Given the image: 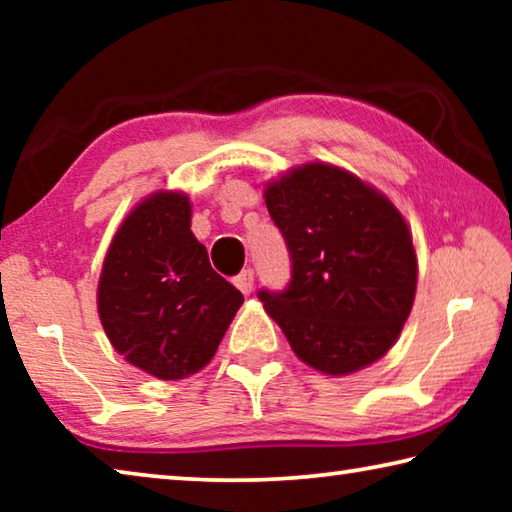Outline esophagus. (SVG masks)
Instances as JSON below:
<instances>
[{"label": "esophagus", "mask_w": 512, "mask_h": 512, "mask_svg": "<svg viewBox=\"0 0 512 512\" xmlns=\"http://www.w3.org/2000/svg\"><path fill=\"white\" fill-rule=\"evenodd\" d=\"M235 284L239 287V291L244 293V296L253 293V287H255V271H253V268H244V271H241L235 277Z\"/></svg>", "instance_id": "esophagus-1"}]
</instances>
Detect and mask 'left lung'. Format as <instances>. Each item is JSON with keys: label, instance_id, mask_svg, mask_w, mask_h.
Masks as SVG:
<instances>
[{"label": "left lung", "instance_id": "8db88e82", "mask_svg": "<svg viewBox=\"0 0 512 512\" xmlns=\"http://www.w3.org/2000/svg\"><path fill=\"white\" fill-rule=\"evenodd\" d=\"M268 214L289 248L287 289L257 298L293 352L348 375L391 350L418 280L411 232L395 205L357 176L311 162L271 183Z\"/></svg>", "mask_w": 512, "mask_h": 512}]
</instances>
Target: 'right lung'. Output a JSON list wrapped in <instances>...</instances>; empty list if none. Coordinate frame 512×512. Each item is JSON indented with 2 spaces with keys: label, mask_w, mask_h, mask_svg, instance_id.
I'll list each match as a JSON object with an SVG mask.
<instances>
[{
  "label": "right lung",
  "mask_w": 512,
  "mask_h": 512,
  "mask_svg": "<svg viewBox=\"0 0 512 512\" xmlns=\"http://www.w3.org/2000/svg\"><path fill=\"white\" fill-rule=\"evenodd\" d=\"M189 225L187 196L146 198L121 223L99 280V318L110 343L133 366L167 381L210 363L244 302L210 266Z\"/></svg>",
  "instance_id": "add662e5"
}]
</instances>
